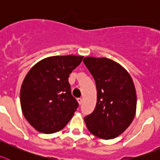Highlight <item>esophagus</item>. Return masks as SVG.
Listing matches in <instances>:
<instances>
[{"label":"esophagus","mask_w":160,"mask_h":160,"mask_svg":"<svg viewBox=\"0 0 160 160\" xmlns=\"http://www.w3.org/2000/svg\"><path fill=\"white\" fill-rule=\"evenodd\" d=\"M78 102L79 105H81L82 103V102H83L82 98H78Z\"/></svg>","instance_id":"1"}]
</instances>
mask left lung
<instances>
[{
    "instance_id": "1",
    "label": "left lung",
    "mask_w": 160,
    "mask_h": 160,
    "mask_svg": "<svg viewBox=\"0 0 160 160\" xmlns=\"http://www.w3.org/2000/svg\"><path fill=\"white\" fill-rule=\"evenodd\" d=\"M97 88V103L84 118L87 129L102 139L118 137L130 126L136 111V92L131 77L121 65L106 58L83 59Z\"/></svg>"
}]
</instances>
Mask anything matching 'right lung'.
Returning <instances> with one entry per match:
<instances>
[{
  "mask_svg": "<svg viewBox=\"0 0 160 160\" xmlns=\"http://www.w3.org/2000/svg\"><path fill=\"white\" fill-rule=\"evenodd\" d=\"M82 56L46 58L31 68L21 88L22 113L39 132L52 134L66 127L78 107L71 94L70 73Z\"/></svg>",
  "mask_w": 160,
  "mask_h": 160,
  "instance_id": "1",
  "label": "right lung"
}]
</instances>
